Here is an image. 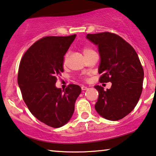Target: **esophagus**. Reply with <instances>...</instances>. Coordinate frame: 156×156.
Wrapping results in <instances>:
<instances>
[{
	"mask_svg": "<svg viewBox=\"0 0 156 156\" xmlns=\"http://www.w3.org/2000/svg\"><path fill=\"white\" fill-rule=\"evenodd\" d=\"M81 89H82V90H86L87 89V87L85 86V85H82V86H81Z\"/></svg>",
	"mask_w": 156,
	"mask_h": 156,
	"instance_id": "1",
	"label": "esophagus"
}]
</instances>
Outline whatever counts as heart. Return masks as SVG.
I'll return each instance as SVG.
<instances>
[{"mask_svg":"<svg viewBox=\"0 0 156 156\" xmlns=\"http://www.w3.org/2000/svg\"><path fill=\"white\" fill-rule=\"evenodd\" d=\"M94 50L92 49V48L89 47H84L83 48V54H84L85 56H87V54H90L91 52H93ZM66 58H67V55L65 56V58H64V61H66Z\"/></svg>","mask_w":156,"mask_h":156,"instance_id":"b5f03b06","label":"heart"}]
</instances>
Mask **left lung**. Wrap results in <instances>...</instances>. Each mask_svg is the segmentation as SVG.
<instances>
[{"label":"left lung","mask_w":156,"mask_h":156,"mask_svg":"<svg viewBox=\"0 0 156 156\" xmlns=\"http://www.w3.org/2000/svg\"><path fill=\"white\" fill-rule=\"evenodd\" d=\"M86 37L98 47L99 81L112 83L107 90L95 86L99 93L95 108L102 117L117 121L134 109L141 97L144 76L141 61L131 45L119 35L105 32Z\"/></svg>","instance_id":"8db88e82"}]
</instances>
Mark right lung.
I'll return each mask as SVG.
<instances>
[{
    "label": "right lung",
    "instance_id": "right-lung-1",
    "mask_svg": "<svg viewBox=\"0 0 156 156\" xmlns=\"http://www.w3.org/2000/svg\"><path fill=\"white\" fill-rule=\"evenodd\" d=\"M76 36L43 37L27 50L20 63L17 83L26 105L37 119L54 128L69 121L81 93L78 85L70 84L64 90L55 85Z\"/></svg>",
    "mask_w": 156,
    "mask_h": 156
}]
</instances>
